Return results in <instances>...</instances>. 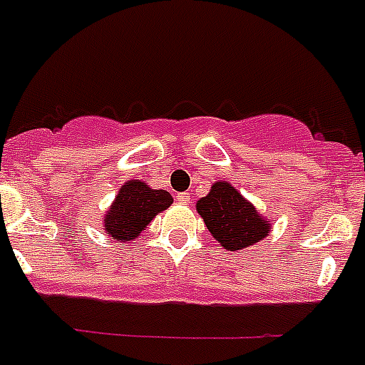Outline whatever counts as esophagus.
<instances>
[{"mask_svg": "<svg viewBox=\"0 0 365 365\" xmlns=\"http://www.w3.org/2000/svg\"><path fill=\"white\" fill-rule=\"evenodd\" d=\"M178 200L183 202V204H187V202H191V195H189V192H178Z\"/></svg>", "mask_w": 365, "mask_h": 365, "instance_id": "34e87169", "label": "esophagus"}]
</instances>
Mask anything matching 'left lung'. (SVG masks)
<instances>
[{"instance_id":"left-lung-1","label":"left lung","mask_w":365,"mask_h":365,"mask_svg":"<svg viewBox=\"0 0 365 365\" xmlns=\"http://www.w3.org/2000/svg\"><path fill=\"white\" fill-rule=\"evenodd\" d=\"M197 211L211 235L228 250L245 249L269 234V220L226 182H217L210 195L197 202Z\"/></svg>"}]
</instances>
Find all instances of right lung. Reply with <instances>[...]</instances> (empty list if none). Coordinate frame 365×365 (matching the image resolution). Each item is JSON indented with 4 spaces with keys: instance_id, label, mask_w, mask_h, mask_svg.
<instances>
[{
    "instance_id": "right-lung-1",
    "label": "right lung",
    "mask_w": 365,
    "mask_h": 365,
    "mask_svg": "<svg viewBox=\"0 0 365 365\" xmlns=\"http://www.w3.org/2000/svg\"><path fill=\"white\" fill-rule=\"evenodd\" d=\"M173 204V197L163 189H150L139 180L122 185L118 197L106 215V232L113 240L130 241L150 225L159 211Z\"/></svg>"
}]
</instances>
